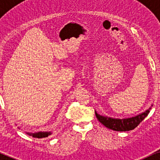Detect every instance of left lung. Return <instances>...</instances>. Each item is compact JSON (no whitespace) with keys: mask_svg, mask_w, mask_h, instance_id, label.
<instances>
[{"mask_svg":"<svg viewBox=\"0 0 160 160\" xmlns=\"http://www.w3.org/2000/svg\"><path fill=\"white\" fill-rule=\"evenodd\" d=\"M150 109H151V108H150L149 109L140 113V114L135 116V117L126 119H115L111 118V117H104V116L98 114L96 111H95V116L101 123L103 124L104 126L110 128V129L113 130V131L126 132L132 130L135 127H137L141 121L148 115Z\"/></svg>","mask_w":160,"mask_h":160,"instance_id":"1","label":"left lung"}]
</instances>
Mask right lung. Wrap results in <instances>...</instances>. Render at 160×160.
Returning <instances> with one entry per match:
<instances>
[{"instance_id":"1","label":"right lung","mask_w":160,"mask_h":160,"mask_svg":"<svg viewBox=\"0 0 160 160\" xmlns=\"http://www.w3.org/2000/svg\"><path fill=\"white\" fill-rule=\"evenodd\" d=\"M28 135H32L34 138H47L50 135L52 132H38L35 133H29L27 132Z\"/></svg>"}]
</instances>
